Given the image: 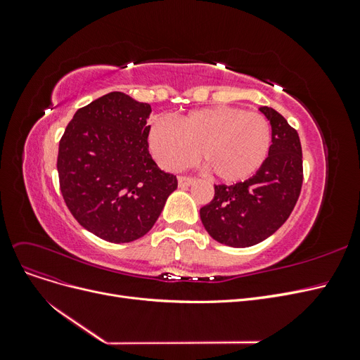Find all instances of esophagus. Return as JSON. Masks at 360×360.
I'll return each mask as SVG.
<instances>
[{
	"label": "esophagus",
	"mask_w": 360,
	"mask_h": 360,
	"mask_svg": "<svg viewBox=\"0 0 360 360\" xmlns=\"http://www.w3.org/2000/svg\"><path fill=\"white\" fill-rule=\"evenodd\" d=\"M193 183V179L192 177H184V176H180L179 177V188H188L191 186V184Z\"/></svg>",
	"instance_id": "esophagus-1"
}]
</instances>
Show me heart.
Returning <instances> with one entry per match:
<instances>
[{
	"mask_svg": "<svg viewBox=\"0 0 360 360\" xmlns=\"http://www.w3.org/2000/svg\"><path fill=\"white\" fill-rule=\"evenodd\" d=\"M148 148L163 169L179 171L198 158L212 176L237 183L258 171L270 148V124L257 112L212 106L180 118L179 126L158 118L148 130Z\"/></svg>",
	"mask_w": 360,
	"mask_h": 360,
	"instance_id": "b5f03b06",
	"label": "heart"
}]
</instances>
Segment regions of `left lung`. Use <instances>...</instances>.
<instances>
[{
  "label": "left lung",
  "mask_w": 360,
  "mask_h": 360,
  "mask_svg": "<svg viewBox=\"0 0 360 360\" xmlns=\"http://www.w3.org/2000/svg\"><path fill=\"white\" fill-rule=\"evenodd\" d=\"M259 111L271 126L267 159L245 181L216 184L213 200L200 210L207 233L231 248L254 246L279 230L302 189V146L296 129L274 108L261 106Z\"/></svg>",
  "instance_id": "left-lung-1"
}]
</instances>
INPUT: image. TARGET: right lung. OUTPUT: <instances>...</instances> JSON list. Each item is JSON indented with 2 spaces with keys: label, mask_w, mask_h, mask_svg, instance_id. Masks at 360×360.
Masks as SVG:
<instances>
[{
  "label": "right lung",
  "mask_w": 360,
  "mask_h": 360,
  "mask_svg": "<svg viewBox=\"0 0 360 360\" xmlns=\"http://www.w3.org/2000/svg\"><path fill=\"white\" fill-rule=\"evenodd\" d=\"M151 106L112 91L75 112L61 136L57 169L70 213L111 243L146 236L177 189L148 153Z\"/></svg>",
  "instance_id": "right-lung-1"
}]
</instances>
